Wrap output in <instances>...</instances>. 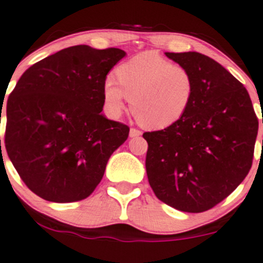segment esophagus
<instances>
[{
	"label": "esophagus",
	"mask_w": 263,
	"mask_h": 263,
	"mask_svg": "<svg viewBox=\"0 0 263 263\" xmlns=\"http://www.w3.org/2000/svg\"><path fill=\"white\" fill-rule=\"evenodd\" d=\"M140 135H141V132L135 128H132L130 132H129V137L130 138H137V137H140Z\"/></svg>",
	"instance_id": "34e87169"
}]
</instances>
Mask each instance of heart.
<instances>
[{"instance_id": "heart-1", "label": "heart", "mask_w": 263, "mask_h": 263, "mask_svg": "<svg viewBox=\"0 0 263 263\" xmlns=\"http://www.w3.org/2000/svg\"><path fill=\"white\" fill-rule=\"evenodd\" d=\"M117 76L118 81L109 76L103 84L105 111L113 119L122 116L129 98L141 125L165 129L185 116L193 100L190 70L153 52L134 55L119 66Z\"/></svg>"}]
</instances>
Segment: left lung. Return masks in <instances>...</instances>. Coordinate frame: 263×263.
<instances>
[{
	"label": "left lung",
	"mask_w": 263,
	"mask_h": 263,
	"mask_svg": "<svg viewBox=\"0 0 263 263\" xmlns=\"http://www.w3.org/2000/svg\"><path fill=\"white\" fill-rule=\"evenodd\" d=\"M165 55L190 70L195 88L178 123L143 134L149 145L147 180L166 205L202 212L226 199L249 174L258 120L246 88L216 61L197 52Z\"/></svg>",
	"instance_id": "1"
}]
</instances>
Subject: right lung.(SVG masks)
Wrapping results in <instances>:
<instances>
[{
  "label": "right lung",
  "mask_w": 263,
  "mask_h": 263,
  "mask_svg": "<svg viewBox=\"0 0 263 263\" xmlns=\"http://www.w3.org/2000/svg\"><path fill=\"white\" fill-rule=\"evenodd\" d=\"M125 54L119 48L68 47L29 67L17 82L5 111V146L36 195L53 202L88 197L110 155L128 139V125L100 113L107 74Z\"/></svg>",
  "instance_id": "obj_1"
}]
</instances>
